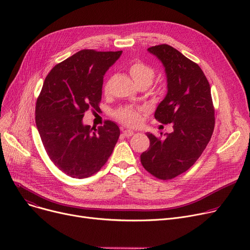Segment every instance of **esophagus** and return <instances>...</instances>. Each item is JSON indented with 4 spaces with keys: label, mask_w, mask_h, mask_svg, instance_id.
Listing matches in <instances>:
<instances>
[{
    "label": "esophagus",
    "mask_w": 250,
    "mask_h": 250,
    "mask_svg": "<svg viewBox=\"0 0 250 250\" xmlns=\"http://www.w3.org/2000/svg\"><path fill=\"white\" fill-rule=\"evenodd\" d=\"M134 134H135V132H134V130H132V129H123V135L125 137H126V138L132 137Z\"/></svg>",
    "instance_id": "1"
}]
</instances>
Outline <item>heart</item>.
<instances>
[{
	"mask_svg": "<svg viewBox=\"0 0 250 250\" xmlns=\"http://www.w3.org/2000/svg\"><path fill=\"white\" fill-rule=\"evenodd\" d=\"M128 71L136 85L146 84L149 86L154 80L155 71L150 65L142 62H134L129 65ZM116 117L126 125H136L140 120L139 112L132 107H125L118 110L116 112Z\"/></svg>",
	"mask_w": 250,
	"mask_h": 250,
	"instance_id": "heart-1",
	"label": "heart"
}]
</instances>
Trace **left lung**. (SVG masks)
<instances>
[{
	"instance_id": "8db88e82",
	"label": "left lung",
	"mask_w": 250,
	"mask_h": 250,
	"mask_svg": "<svg viewBox=\"0 0 250 250\" xmlns=\"http://www.w3.org/2000/svg\"><path fill=\"white\" fill-rule=\"evenodd\" d=\"M148 51L164 67L167 93L158 104L155 118L173 132L165 138L147 133L150 147L141 162L148 172L160 179H171L190 168L206 149L215 126L211 87L199 67L168 44ZM162 135V133H161Z\"/></svg>"
}]
</instances>
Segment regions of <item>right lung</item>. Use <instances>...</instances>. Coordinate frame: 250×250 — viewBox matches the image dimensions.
Wrapping results in <instances>:
<instances>
[{
    "instance_id": "obj_1",
    "label": "right lung",
    "mask_w": 250,
    "mask_h": 250,
    "mask_svg": "<svg viewBox=\"0 0 250 250\" xmlns=\"http://www.w3.org/2000/svg\"><path fill=\"white\" fill-rule=\"evenodd\" d=\"M122 54L80 50L55 65L44 80L36 102V126L50 160L73 178L99 171L121 135L111 121L91 128L83 117L89 108H99L104 75Z\"/></svg>"
}]
</instances>
